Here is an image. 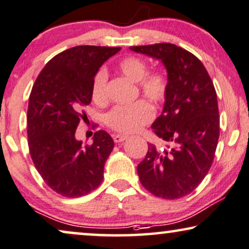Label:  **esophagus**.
<instances>
[{"instance_id": "obj_1", "label": "esophagus", "mask_w": 249, "mask_h": 249, "mask_svg": "<svg viewBox=\"0 0 249 249\" xmlns=\"http://www.w3.org/2000/svg\"><path fill=\"white\" fill-rule=\"evenodd\" d=\"M127 138H128L127 135H124V134H115V135H112V139H114V141L116 142V143H119V142L125 141Z\"/></svg>"}]
</instances>
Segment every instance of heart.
Wrapping results in <instances>:
<instances>
[{
  "instance_id": "b5f03b06",
  "label": "heart",
  "mask_w": 249,
  "mask_h": 249,
  "mask_svg": "<svg viewBox=\"0 0 249 249\" xmlns=\"http://www.w3.org/2000/svg\"><path fill=\"white\" fill-rule=\"evenodd\" d=\"M118 71L132 82L137 83L140 93L155 105L166 100L168 78L161 71H148V65L141 58L130 55L118 62ZM108 74L106 69H98L92 79L91 94L97 104L107 101ZM154 118V109L149 102L139 100L128 106H115L105 116V123L112 130L122 133H133L149 124Z\"/></svg>"
}]
</instances>
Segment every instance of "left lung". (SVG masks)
Masks as SVG:
<instances>
[{
  "label": "left lung",
  "mask_w": 249,
  "mask_h": 249,
  "mask_svg": "<svg viewBox=\"0 0 249 249\" xmlns=\"http://www.w3.org/2000/svg\"><path fill=\"white\" fill-rule=\"evenodd\" d=\"M130 49L161 60L168 78L163 111L151 125L165 145L148 144L138 165L139 178L154 196L178 199L201 183L213 164L220 137L216 91L203 62L180 46L157 43Z\"/></svg>",
  "instance_id": "obj_1"
}]
</instances>
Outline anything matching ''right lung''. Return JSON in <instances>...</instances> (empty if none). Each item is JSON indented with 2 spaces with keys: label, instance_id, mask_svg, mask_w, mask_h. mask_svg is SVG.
Listing matches in <instances>:
<instances>
[{
  "label": "right lung",
  "instance_id": "1",
  "mask_svg": "<svg viewBox=\"0 0 249 249\" xmlns=\"http://www.w3.org/2000/svg\"><path fill=\"white\" fill-rule=\"evenodd\" d=\"M121 48L79 45L53 57L33 85L27 111V135L36 170L53 191L76 198L90 194L104 180V167L114 149L106 131L83 145L75 132L92 100L93 76Z\"/></svg>",
  "mask_w": 249,
  "mask_h": 249
}]
</instances>
